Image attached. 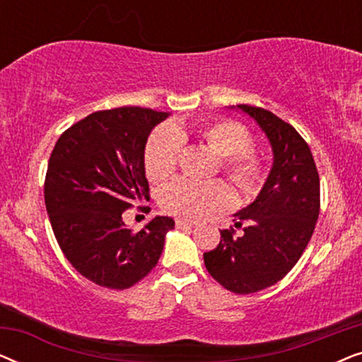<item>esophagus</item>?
<instances>
[{
  "label": "esophagus",
  "instance_id": "obj_1",
  "mask_svg": "<svg viewBox=\"0 0 362 362\" xmlns=\"http://www.w3.org/2000/svg\"><path fill=\"white\" fill-rule=\"evenodd\" d=\"M176 227L177 229H191V227H194V224L189 221H182V219H177L176 221Z\"/></svg>",
  "mask_w": 362,
  "mask_h": 362
}]
</instances>
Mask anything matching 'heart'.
Wrapping results in <instances>:
<instances>
[{
  "mask_svg": "<svg viewBox=\"0 0 362 362\" xmlns=\"http://www.w3.org/2000/svg\"><path fill=\"white\" fill-rule=\"evenodd\" d=\"M201 141L219 155L224 176L242 194L254 196L265 181V161L254 146L249 130L239 122L214 120L197 130ZM185 128L161 125L151 133L145 148V171L153 182L165 181L176 171L185 150ZM229 186L222 181H194L180 177L163 187L160 206L168 214L199 221L230 206Z\"/></svg>",
  "mask_w": 362,
  "mask_h": 362,
  "instance_id": "obj_1",
  "label": "heart"
}]
</instances>
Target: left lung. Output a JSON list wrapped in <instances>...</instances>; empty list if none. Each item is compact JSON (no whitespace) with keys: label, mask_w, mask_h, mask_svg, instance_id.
<instances>
[{"label":"left lung","mask_w":362,"mask_h":362,"mask_svg":"<svg viewBox=\"0 0 362 362\" xmlns=\"http://www.w3.org/2000/svg\"><path fill=\"white\" fill-rule=\"evenodd\" d=\"M259 123L274 150V166L257 199L237 212L235 230H221V242L204 254L212 279L239 295L280 281L300 260L320 216V175L308 143L274 113L237 105Z\"/></svg>","instance_id":"obj_1"}]
</instances>
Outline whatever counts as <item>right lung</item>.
Returning a JSON list of instances; mask_svg holds the SVG:
<instances>
[{
    "label": "right lung",
    "instance_id": "1",
    "mask_svg": "<svg viewBox=\"0 0 362 362\" xmlns=\"http://www.w3.org/2000/svg\"><path fill=\"white\" fill-rule=\"evenodd\" d=\"M168 113L141 107L93 112L59 136L49 158L44 201L62 254L95 285L125 290L160 260L171 217L141 230L122 214L148 199L145 145Z\"/></svg>",
    "mask_w": 362,
    "mask_h": 362
}]
</instances>
